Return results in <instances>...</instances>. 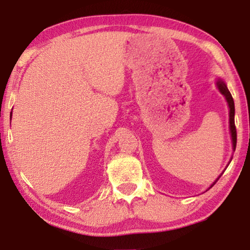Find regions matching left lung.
Segmentation results:
<instances>
[{
	"instance_id": "8db88e82",
	"label": "left lung",
	"mask_w": 250,
	"mask_h": 250,
	"mask_svg": "<svg viewBox=\"0 0 250 250\" xmlns=\"http://www.w3.org/2000/svg\"><path fill=\"white\" fill-rule=\"evenodd\" d=\"M216 85H217L218 90H220L221 93L224 95L225 99H227L229 108H230V112H229V114H230V115H229V116H230V132H231V138H232V146H233V150H235V146H237V129H235V125H234V101H233V98H232L230 91L228 90L227 84H225L222 80H220V78L217 80ZM221 175H222V174H221ZM221 175L217 177V180L220 179ZM217 180L215 181L213 184H211L210 188L217 182Z\"/></svg>"
}]
</instances>
